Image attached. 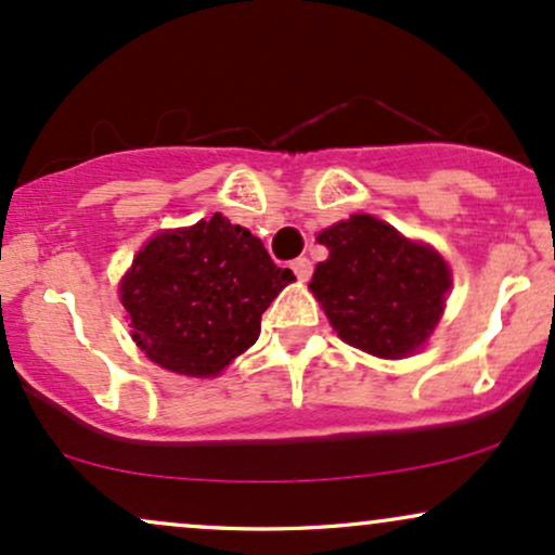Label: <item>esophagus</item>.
Returning <instances> with one entry per match:
<instances>
[{
  "label": "esophagus",
  "mask_w": 555,
  "mask_h": 555,
  "mask_svg": "<svg viewBox=\"0 0 555 555\" xmlns=\"http://www.w3.org/2000/svg\"><path fill=\"white\" fill-rule=\"evenodd\" d=\"M292 271H295V276L299 282H308L310 276H313V263H310L308 258H297L292 260Z\"/></svg>",
  "instance_id": "esophagus-1"
}]
</instances>
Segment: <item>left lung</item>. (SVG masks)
<instances>
[{
  "label": "left lung",
  "mask_w": 555,
  "mask_h": 555,
  "mask_svg": "<svg viewBox=\"0 0 555 555\" xmlns=\"http://www.w3.org/2000/svg\"><path fill=\"white\" fill-rule=\"evenodd\" d=\"M328 260L310 289L331 326L352 347L397 360L428 339L449 292V266L386 221L358 214L318 234Z\"/></svg>",
  "instance_id": "left-lung-1"
}]
</instances>
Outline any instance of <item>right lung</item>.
I'll return each instance as SVG.
<instances>
[{
	"label": "right lung",
	"mask_w": 555,
	"mask_h": 555,
	"mask_svg": "<svg viewBox=\"0 0 555 555\" xmlns=\"http://www.w3.org/2000/svg\"><path fill=\"white\" fill-rule=\"evenodd\" d=\"M263 242L221 214L156 234L125 276L132 339L164 371L208 378L260 334V315L292 282Z\"/></svg>",
	"instance_id": "obj_1"
}]
</instances>
